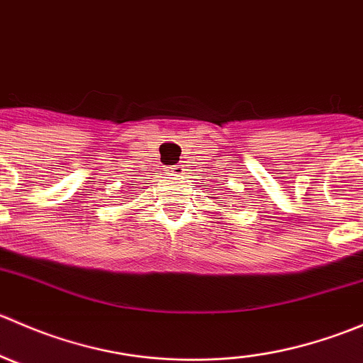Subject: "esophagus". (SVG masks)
Wrapping results in <instances>:
<instances>
[{"mask_svg": "<svg viewBox=\"0 0 363 363\" xmlns=\"http://www.w3.org/2000/svg\"><path fill=\"white\" fill-rule=\"evenodd\" d=\"M172 174L182 175L184 174V167H182V164H174V167H172Z\"/></svg>", "mask_w": 363, "mask_h": 363, "instance_id": "esophagus-1", "label": "esophagus"}]
</instances>
